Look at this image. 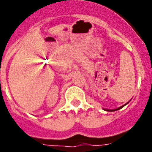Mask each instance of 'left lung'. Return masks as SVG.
I'll use <instances>...</instances> for the list:
<instances>
[{"instance_id":"1","label":"left lung","mask_w":152,"mask_h":152,"mask_svg":"<svg viewBox=\"0 0 152 152\" xmlns=\"http://www.w3.org/2000/svg\"><path fill=\"white\" fill-rule=\"evenodd\" d=\"M127 103H128V102H127ZM124 105H125V104H124ZM124 106H121V107H119V108L115 109V110H108V111H110V112H114V111H117V110H119V109L122 108V107H124Z\"/></svg>"}]
</instances>
